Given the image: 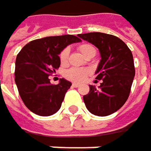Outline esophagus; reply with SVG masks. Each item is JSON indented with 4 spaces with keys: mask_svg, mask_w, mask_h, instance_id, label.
I'll return each mask as SVG.
<instances>
[{
    "mask_svg": "<svg viewBox=\"0 0 151 151\" xmlns=\"http://www.w3.org/2000/svg\"><path fill=\"white\" fill-rule=\"evenodd\" d=\"M79 86H80V84H79V83H72V87L77 88V87H79Z\"/></svg>",
    "mask_w": 151,
    "mask_h": 151,
    "instance_id": "esophagus-1",
    "label": "esophagus"
}]
</instances>
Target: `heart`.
<instances>
[{
	"label": "heart",
	"instance_id": "obj_1",
	"mask_svg": "<svg viewBox=\"0 0 151 151\" xmlns=\"http://www.w3.org/2000/svg\"><path fill=\"white\" fill-rule=\"evenodd\" d=\"M78 50L84 56L89 55L92 52H96L95 47L93 45H91V44H82V45H78ZM68 56H69V49L67 48V47L62 49L61 52H60V55H59L60 63L61 64H66L68 62ZM89 74H90V71L88 69L79 68H68V69L65 70L64 76L67 79L70 80V81L83 82V81H84L86 79V77L89 76Z\"/></svg>",
	"mask_w": 151,
	"mask_h": 151
}]
</instances>
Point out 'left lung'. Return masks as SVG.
Segmentation results:
<instances>
[{"label":"left lung","instance_id":"obj_1","mask_svg":"<svg viewBox=\"0 0 151 151\" xmlns=\"http://www.w3.org/2000/svg\"><path fill=\"white\" fill-rule=\"evenodd\" d=\"M79 37L99 48L101 60L96 71L102 80L99 90L90 85L83 101L90 113L107 116L118 111L129 97L135 74L131 50L118 37L102 32L79 34Z\"/></svg>","mask_w":151,"mask_h":151}]
</instances>
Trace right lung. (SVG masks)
<instances>
[{
	"label": "right lung",
	"mask_w": 151,
	"mask_h": 151,
	"mask_svg": "<svg viewBox=\"0 0 151 151\" xmlns=\"http://www.w3.org/2000/svg\"><path fill=\"white\" fill-rule=\"evenodd\" d=\"M74 35L38 38L25 45L17 56L15 82L25 106L39 116L57 113L71 83L61 78L51 84L49 76L60 68L59 53L67 45L80 42Z\"/></svg>",
	"instance_id": "add662e5"
}]
</instances>
